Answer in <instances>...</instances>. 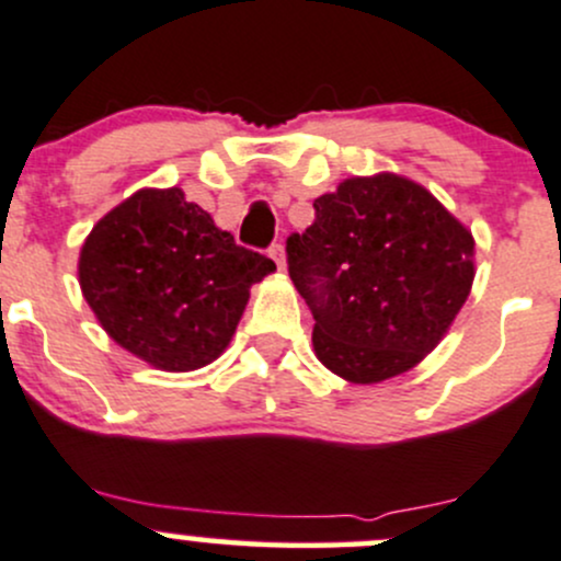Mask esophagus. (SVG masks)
Returning <instances> with one entry per match:
<instances>
[{
  "mask_svg": "<svg viewBox=\"0 0 561 561\" xmlns=\"http://www.w3.org/2000/svg\"><path fill=\"white\" fill-rule=\"evenodd\" d=\"M268 255L271 257H274V263L276 265H279V271H285V247H282V244H274V247H271V250H268Z\"/></svg>",
  "mask_w": 561,
  "mask_h": 561,
  "instance_id": "34e87169",
  "label": "esophagus"
}]
</instances>
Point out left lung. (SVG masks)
<instances>
[{"instance_id": "1", "label": "left lung", "mask_w": 561, "mask_h": 561, "mask_svg": "<svg viewBox=\"0 0 561 561\" xmlns=\"http://www.w3.org/2000/svg\"><path fill=\"white\" fill-rule=\"evenodd\" d=\"M314 211L287 239V265L314 314L317 359L350 385L416 368L470 296L473 233L392 172L350 176L314 198Z\"/></svg>"}]
</instances>
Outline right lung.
<instances>
[{"label":"right lung","mask_w":561,"mask_h":561,"mask_svg":"<svg viewBox=\"0 0 561 561\" xmlns=\"http://www.w3.org/2000/svg\"><path fill=\"white\" fill-rule=\"evenodd\" d=\"M276 271L180 187H141L110 209L80 250L82 298L117 346L185 374L231 344L250 287Z\"/></svg>","instance_id":"1"}]
</instances>
